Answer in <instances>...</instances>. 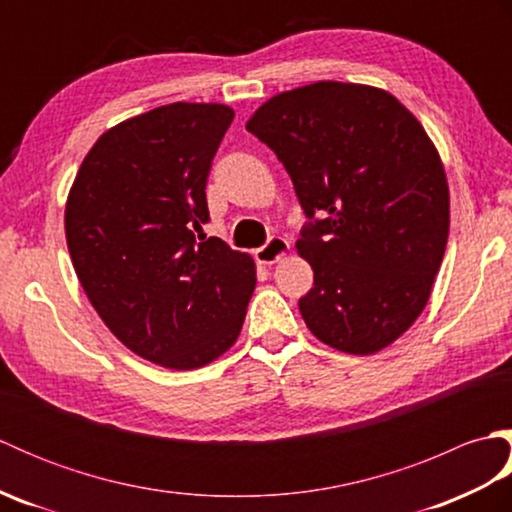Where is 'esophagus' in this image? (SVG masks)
I'll use <instances>...</instances> for the list:
<instances>
[{
	"mask_svg": "<svg viewBox=\"0 0 512 512\" xmlns=\"http://www.w3.org/2000/svg\"><path fill=\"white\" fill-rule=\"evenodd\" d=\"M288 250H290L288 239H284V237H270L262 248L255 250V257H257L259 264L270 266V264L279 262V259H284L288 255Z\"/></svg>",
	"mask_w": 512,
	"mask_h": 512,
	"instance_id": "34e87169",
	"label": "esophagus"
}]
</instances>
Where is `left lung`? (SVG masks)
<instances>
[{
  "label": "left lung",
  "instance_id": "1",
  "mask_svg": "<svg viewBox=\"0 0 512 512\" xmlns=\"http://www.w3.org/2000/svg\"><path fill=\"white\" fill-rule=\"evenodd\" d=\"M246 129L275 151L308 217L303 321L341 352L383 350L427 306L447 248L449 187L427 132L389 92L339 81L273 96Z\"/></svg>",
  "mask_w": 512,
  "mask_h": 512
}]
</instances>
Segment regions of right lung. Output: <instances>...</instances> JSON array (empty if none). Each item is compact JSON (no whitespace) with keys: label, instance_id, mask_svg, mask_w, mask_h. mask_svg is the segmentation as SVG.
<instances>
[{"label":"right lung","instance_id":"right-lung-1","mask_svg":"<svg viewBox=\"0 0 512 512\" xmlns=\"http://www.w3.org/2000/svg\"><path fill=\"white\" fill-rule=\"evenodd\" d=\"M233 110L171 103L105 132L65 204V239L94 310L123 345L169 369L231 347L255 264L206 237V178Z\"/></svg>","mask_w":512,"mask_h":512}]
</instances>
